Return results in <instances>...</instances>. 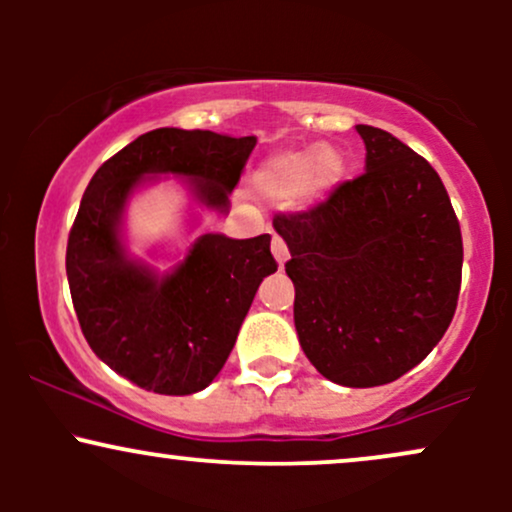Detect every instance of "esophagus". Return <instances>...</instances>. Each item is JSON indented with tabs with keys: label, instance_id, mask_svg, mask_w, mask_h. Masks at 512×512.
Returning <instances> with one entry per match:
<instances>
[{
	"label": "esophagus",
	"instance_id": "34e87169",
	"mask_svg": "<svg viewBox=\"0 0 512 512\" xmlns=\"http://www.w3.org/2000/svg\"><path fill=\"white\" fill-rule=\"evenodd\" d=\"M272 255L274 260L279 262V267H284L286 262H289V248H286V243L281 238H272Z\"/></svg>",
	"mask_w": 512,
	"mask_h": 512
}]
</instances>
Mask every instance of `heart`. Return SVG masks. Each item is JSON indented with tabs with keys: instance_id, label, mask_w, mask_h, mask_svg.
<instances>
[{
	"instance_id": "b5f03b06",
	"label": "heart",
	"mask_w": 512,
	"mask_h": 512,
	"mask_svg": "<svg viewBox=\"0 0 512 512\" xmlns=\"http://www.w3.org/2000/svg\"><path fill=\"white\" fill-rule=\"evenodd\" d=\"M344 158L332 146H310L301 151H281L264 161L255 175L260 195L276 202L313 199L342 178Z\"/></svg>"
}]
</instances>
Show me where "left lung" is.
<instances>
[{"mask_svg":"<svg viewBox=\"0 0 512 512\" xmlns=\"http://www.w3.org/2000/svg\"><path fill=\"white\" fill-rule=\"evenodd\" d=\"M366 173L301 214L274 216L296 286L303 354L332 383L375 387L443 339L462 281V233L443 180L390 132L356 125Z\"/></svg>","mask_w":512,"mask_h":512,"instance_id":"obj_1","label":"left lung"}]
</instances>
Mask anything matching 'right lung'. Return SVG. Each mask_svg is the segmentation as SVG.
<instances>
[{"instance_id": "1", "label": "right lung", "mask_w": 512, "mask_h": 512, "mask_svg": "<svg viewBox=\"0 0 512 512\" xmlns=\"http://www.w3.org/2000/svg\"><path fill=\"white\" fill-rule=\"evenodd\" d=\"M257 137L161 127L96 170L67 243V279L93 354L156 395H195L231 354L264 276L272 236L204 233L161 272L127 248L125 214L142 187L180 178L192 204L228 214ZM199 216L192 214V223Z\"/></svg>"}]
</instances>
